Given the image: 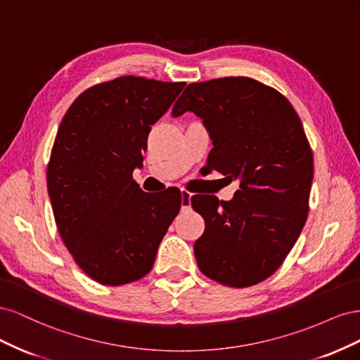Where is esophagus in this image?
I'll list each match as a JSON object with an SVG mask.
<instances>
[{
  "instance_id": "obj_1",
  "label": "esophagus",
  "mask_w": 360,
  "mask_h": 360,
  "mask_svg": "<svg viewBox=\"0 0 360 360\" xmlns=\"http://www.w3.org/2000/svg\"><path fill=\"white\" fill-rule=\"evenodd\" d=\"M191 198L192 193L188 191H181V209L183 210H189L191 209Z\"/></svg>"
}]
</instances>
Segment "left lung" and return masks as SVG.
<instances>
[{
	"label": "left lung",
	"mask_w": 360,
	"mask_h": 360,
	"mask_svg": "<svg viewBox=\"0 0 360 360\" xmlns=\"http://www.w3.org/2000/svg\"><path fill=\"white\" fill-rule=\"evenodd\" d=\"M204 120L213 148L207 165L240 179L230 201L192 197L205 222L193 252L202 274L245 288L284 263L309 212L314 159L297 112L284 94L246 76L193 82L172 115Z\"/></svg>",
	"instance_id": "obj_1"
}]
</instances>
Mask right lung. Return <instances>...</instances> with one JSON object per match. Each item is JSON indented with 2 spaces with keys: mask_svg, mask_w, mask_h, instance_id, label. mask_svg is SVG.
Returning a JSON list of instances; mask_svg holds the SVG:
<instances>
[{
  "mask_svg": "<svg viewBox=\"0 0 360 360\" xmlns=\"http://www.w3.org/2000/svg\"><path fill=\"white\" fill-rule=\"evenodd\" d=\"M186 82L120 76L86 89L64 114L48 162V192L64 245L85 275L118 287L144 278L181 205L134 180L147 138Z\"/></svg>",
  "mask_w": 360,
  "mask_h": 360,
  "instance_id": "obj_1",
  "label": "right lung"
}]
</instances>
